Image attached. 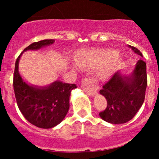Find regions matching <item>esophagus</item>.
I'll return each mask as SVG.
<instances>
[{"label": "esophagus", "instance_id": "1", "mask_svg": "<svg viewBox=\"0 0 159 159\" xmlns=\"http://www.w3.org/2000/svg\"><path fill=\"white\" fill-rule=\"evenodd\" d=\"M82 87L86 93L94 96L97 93L98 87L96 85L93 80L91 78H86L82 82Z\"/></svg>", "mask_w": 159, "mask_h": 159}]
</instances>
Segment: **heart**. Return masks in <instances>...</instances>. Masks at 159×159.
Masks as SVG:
<instances>
[{
	"instance_id": "b5f03b06",
	"label": "heart",
	"mask_w": 159,
	"mask_h": 159,
	"mask_svg": "<svg viewBox=\"0 0 159 159\" xmlns=\"http://www.w3.org/2000/svg\"><path fill=\"white\" fill-rule=\"evenodd\" d=\"M76 64L81 69H98L96 77L99 81H107L120 68L122 57L113 49H95L80 51L75 57ZM72 69L75 67L72 66Z\"/></svg>"
}]
</instances>
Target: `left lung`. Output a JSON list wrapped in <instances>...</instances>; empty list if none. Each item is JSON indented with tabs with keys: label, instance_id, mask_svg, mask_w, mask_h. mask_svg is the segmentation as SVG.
Wrapping results in <instances>:
<instances>
[{
	"label": "left lung",
	"instance_id": "8db88e82",
	"mask_svg": "<svg viewBox=\"0 0 159 159\" xmlns=\"http://www.w3.org/2000/svg\"><path fill=\"white\" fill-rule=\"evenodd\" d=\"M129 48L143 57L135 47L129 45ZM147 86V65L142 60L137 62L129 77L116 72L99 91L107 102L106 108L99 113L100 117L113 124L125 123L132 120L143 105Z\"/></svg>",
	"mask_w": 159,
	"mask_h": 159
}]
</instances>
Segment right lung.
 <instances>
[{
    "label": "right lung",
    "instance_id": "1",
    "mask_svg": "<svg viewBox=\"0 0 159 159\" xmlns=\"http://www.w3.org/2000/svg\"><path fill=\"white\" fill-rule=\"evenodd\" d=\"M54 43V39L36 42L24 49L23 52L37 50ZM23 52L16 60L13 75V88L18 107L29 123L41 129H51L65 118L69 108L71 91L77 87L74 84L59 81L43 87L27 84L19 72V61Z\"/></svg>",
    "mask_w": 159,
    "mask_h": 159
}]
</instances>
